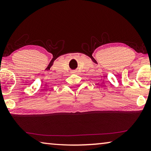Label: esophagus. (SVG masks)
Listing matches in <instances>:
<instances>
[{"label":"esophagus","instance_id":"34e87169","mask_svg":"<svg viewBox=\"0 0 151 151\" xmlns=\"http://www.w3.org/2000/svg\"><path fill=\"white\" fill-rule=\"evenodd\" d=\"M76 71H73V73H75Z\"/></svg>","mask_w":151,"mask_h":151}]
</instances>
